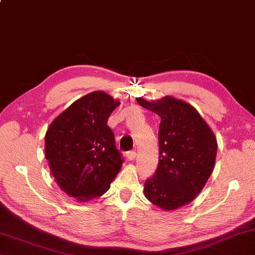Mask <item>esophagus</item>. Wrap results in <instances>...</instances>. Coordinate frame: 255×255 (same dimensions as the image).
I'll list each match as a JSON object with an SVG mask.
<instances>
[{
	"label": "esophagus",
	"mask_w": 255,
	"mask_h": 255,
	"mask_svg": "<svg viewBox=\"0 0 255 255\" xmlns=\"http://www.w3.org/2000/svg\"><path fill=\"white\" fill-rule=\"evenodd\" d=\"M127 159L129 160V161H132V160H135V157H136V152L135 151H129V152H127Z\"/></svg>",
	"instance_id": "esophagus-1"
}]
</instances>
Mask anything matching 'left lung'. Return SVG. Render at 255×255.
Segmentation results:
<instances>
[{
  "mask_svg": "<svg viewBox=\"0 0 255 255\" xmlns=\"http://www.w3.org/2000/svg\"><path fill=\"white\" fill-rule=\"evenodd\" d=\"M137 103L160 117L159 163L145 181L144 194L162 210H175L192 202L211 176L217 156L216 136L187 102L171 96L156 102Z\"/></svg>",
  "mask_w": 255,
  "mask_h": 255,
  "instance_id": "8db88e82",
  "label": "left lung"
}]
</instances>
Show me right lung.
I'll return each instance as SVG.
<instances>
[{
	"mask_svg": "<svg viewBox=\"0 0 255 255\" xmlns=\"http://www.w3.org/2000/svg\"><path fill=\"white\" fill-rule=\"evenodd\" d=\"M118 106L107 93L93 92L75 101L47 128L50 170L59 187L79 202L103 195L124 163L108 126Z\"/></svg>",
	"mask_w": 255,
	"mask_h": 255,
	"instance_id": "1",
	"label": "right lung"
}]
</instances>
